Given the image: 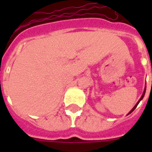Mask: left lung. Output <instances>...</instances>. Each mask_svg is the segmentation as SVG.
I'll use <instances>...</instances> for the list:
<instances>
[{
	"mask_svg": "<svg viewBox=\"0 0 152 152\" xmlns=\"http://www.w3.org/2000/svg\"><path fill=\"white\" fill-rule=\"evenodd\" d=\"M145 91H146V88H145V90H144V93H143V95H142V96H141V98H140V100H139V101H138V102H137V104H136V106H134V107H133V108H132V110H131V111H130V112H129V114H130V113H132V111H133V110H135V109H136V108H137V105H138V104H139V102H140V100H142V99H143V98H144V95H145Z\"/></svg>",
	"mask_w": 152,
	"mask_h": 152,
	"instance_id": "left-lung-1",
	"label": "left lung"
}]
</instances>
